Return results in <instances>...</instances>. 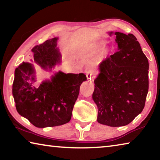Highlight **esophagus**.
I'll list each match as a JSON object with an SVG mask.
<instances>
[{"label": "esophagus", "instance_id": "esophagus-1", "mask_svg": "<svg viewBox=\"0 0 160 160\" xmlns=\"http://www.w3.org/2000/svg\"><path fill=\"white\" fill-rule=\"evenodd\" d=\"M92 75H87V80H88V81H92L93 80H92Z\"/></svg>", "mask_w": 160, "mask_h": 160}]
</instances>
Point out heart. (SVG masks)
I'll return each instance as SVG.
<instances>
[{"instance_id":"heart-1","label":"heart","mask_w":160,"mask_h":160,"mask_svg":"<svg viewBox=\"0 0 160 160\" xmlns=\"http://www.w3.org/2000/svg\"><path fill=\"white\" fill-rule=\"evenodd\" d=\"M103 46L102 42H93L82 47H78L72 48L71 50V55L75 59H86L90 58L94 53L97 52L100 48ZM99 63V58L94 57L92 61V66H97Z\"/></svg>"}]
</instances>
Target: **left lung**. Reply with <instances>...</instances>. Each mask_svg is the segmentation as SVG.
Instances as JSON below:
<instances>
[{
  "label": "left lung",
  "mask_w": 160,
  "mask_h": 160,
  "mask_svg": "<svg viewBox=\"0 0 160 160\" xmlns=\"http://www.w3.org/2000/svg\"><path fill=\"white\" fill-rule=\"evenodd\" d=\"M114 35L118 51L103 61L94 82L92 99L97 122L112 127L128 125L142 112L148 92L149 63L133 34Z\"/></svg>",
  "instance_id": "left-lung-1"
}]
</instances>
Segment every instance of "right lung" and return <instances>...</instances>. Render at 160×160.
Returning a JSON list of instances; mask_svg holds the SVG:
<instances>
[{
    "mask_svg": "<svg viewBox=\"0 0 160 160\" xmlns=\"http://www.w3.org/2000/svg\"><path fill=\"white\" fill-rule=\"evenodd\" d=\"M58 37L48 39L32 48V60L46 71L61 63L57 47ZM87 80L83 73H64L59 70L50 79L39 82L34 65L22 62L15 70L12 96L17 112L37 128L63 125L69 122L79 94Z\"/></svg>",
    "mask_w": 160,
    "mask_h": 160,
    "instance_id": "1",
    "label": "right lung"
}]
</instances>
